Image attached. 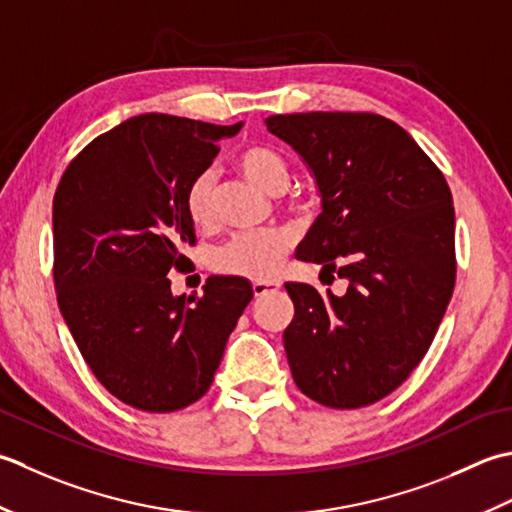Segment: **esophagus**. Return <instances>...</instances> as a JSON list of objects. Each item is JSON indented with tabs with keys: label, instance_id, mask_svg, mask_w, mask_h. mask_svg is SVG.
Returning a JSON list of instances; mask_svg holds the SVG:
<instances>
[{
	"label": "esophagus",
	"instance_id": "esophagus-1",
	"mask_svg": "<svg viewBox=\"0 0 512 512\" xmlns=\"http://www.w3.org/2000/svg\"><path fill=\"white\" fill-rule=\"evenodd\" d=\"M278 287L280 285L278 283H271V280H254V285H252L256 298L267 296V294H271V291H276Z\"/></svg>",
	"mask_w": 512,
	"mask_h": 512
}]
</instances>
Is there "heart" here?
<instances>
[{
    "instance_id": "b5f03b06",
    "label": "heart",
    "mask_w": 512,
    "mask_h": 512,
    "mask_svg": "<svg viewBox=\"0 0 512 512\" xmlns=\"http://www.w3.org/2000/svg\"><path fill=\"white\" fill-rule=\"evenodd\" d=\"M236 165L249 183L260 190L278 196L289 185V165L274 148L269 145H247L236 156ZM214 192H216V174L214 170H205L190 183L185 192V210L190 221L198 227L212 223L214 216ZM289 247V238L283 232H265L236 236L221 247L214 256V267L221 274L241 276L249 280L271 278L280 267Z\"/></svg>"
}]
</instances>
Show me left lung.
<instances>
[{
    "instance_id": "1",
    "label": "left lung",
    "mask_w": 512,
    "mask_h": 512,
    "mask_svg": "<svg viewBox=\"0 0 512 512\" xmlns=\"http://www.w3.org/2000/svg\"><path fill=\"white\" fill-rule=\"evenodd\" d=\"M318 185L322 212L296 258L338 271L344 296L285 283L283 333L296 387L331 409H360L409 378L455 287V212L444 174L398 123L371 112L265 119Z\"/></svg>"
}]
</instances>
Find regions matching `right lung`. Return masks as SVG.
<instances>
[{
	"label": "right lung",
	"mask_w": 512,
	"mask_h": 512,
	"mask_svg": "<svg viewBox=\"0 0 512 512\" xmlns=\"http://www.w3.org/2000/svg\"><path fill=\"white\" fill-rule=\"evenodd\" d=\"M243 123L139 114L83 148L52 201L55 289L83 360L114 398L170 413L203 398L229 333L254 298L249 280L210 276L174 296L168 271L194 245L185 192L218 141Z\"/></svg>",
	"instance_id": "add662e5"
}]
</instances>
